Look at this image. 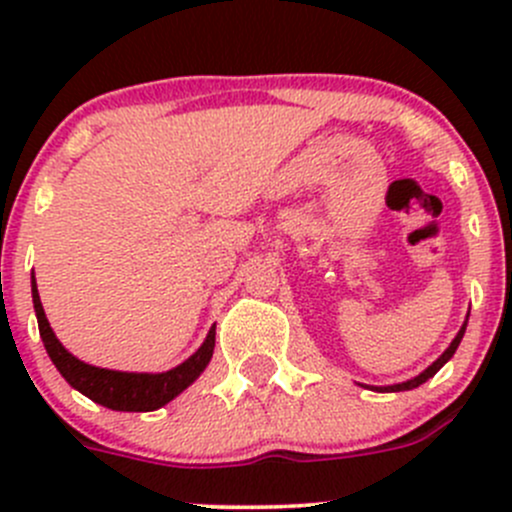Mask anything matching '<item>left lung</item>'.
<instances>
[{
  "label": "left lung",
  "mask_w": 512,
  "mask_h": 512,
  "mask_svg": "<svg viewBox=\"0 0 512 512\" xmlns=\"http://www.w3.org/2000/svg\"><path fill=\"white\" fill-rule=\"evenodd\" d=\"M466 324H468V319L466 322H463V327L458 329V334H456V339H453L451 344H448V349L446 352H443L441 356H438L436 361H433L431 366H428V369H423L421 374L418 376H414V379H409V381H401V384H391V386H366V389H371V391H409V389H416V386H421V384H426L428 379H431L433 374H436L438 369H441L443 364H446L448 359H451L453 354H456V349H458V344H461V339H463V334H466Z\"/></svg>",
  "instance_id": "left-lung-1"
}]
</instances>
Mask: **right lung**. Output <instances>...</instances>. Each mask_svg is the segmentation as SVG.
<instances>
[{"mask_svg":"<svg viewBox=\"0 0 512 512\" xmlns=\"http://www.w3.org/2000/svg\"><path fill=\"white\" fill-rule=\"evenodd\" d=\"M32 299H34V312L36 322H39L41 342H44L46 354L54 361L59 374L81 391L89 396L96 404L106 406L113 411H156L173 401L175 396L183 394L195 379L205 371V366L213 359L215 349V327H210L208 337L200 344V349L193 356L178 364L175 369L160 371V374H138V371H113L101 369V366H91L86 361L76 359L64 344L56 339L54 329L49 327L44 307H41L39 289H36V280L32 277Z\"/></svg>","mask_w":512,"mask_h":512,"instance_id":"add662e5","label":"right lung"}]
</instances>
